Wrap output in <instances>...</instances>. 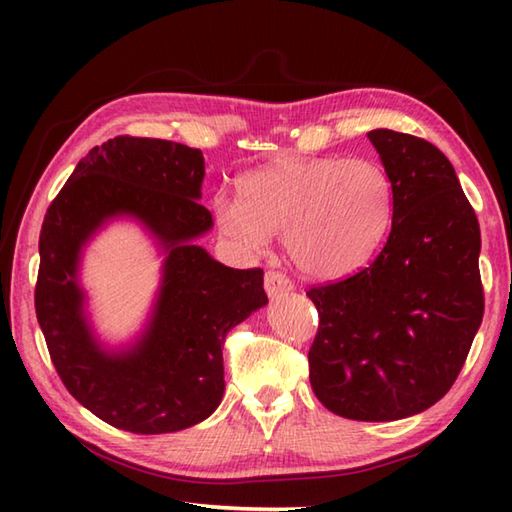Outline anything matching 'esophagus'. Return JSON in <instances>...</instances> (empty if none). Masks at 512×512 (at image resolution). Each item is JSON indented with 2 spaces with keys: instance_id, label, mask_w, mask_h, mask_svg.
Instances as JSON below:
<instances>
[{
  "instance_id": "34e87169",
  "label": "esophagus",
  "mask_w": 512,
  "mask_h": 512,
  "mask_svg": "<svg viewBox=\"0 0 512 512\" xmlns=\"http://www.w3.org/2000/svg\"><path fill=\"white\" fill-rule=\"evenodd\" d=\"M264 288L268 297H279L281 292L292 290V281L284 273H279V270H268L264 275Z\"/></svg>"
}]
</instances>
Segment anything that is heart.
Wrapping results in <instances>:
<instances>
[{
  "mask_svg": "<svg viewBox=\"0 0 512 512\" xmlns=\"http://www.w3.org/2000/svg\"><path fill=\"white\" fill-rule=\"evenodd\" d=\"M237 200L215 198L220 231L246 250L284 235L303 275L341 279L363 268L389 233L394 187L372 158L279 160L246 171Z\"/></svg>",
  "mask_w": 512,
  "mask_h": 512,
  "instance_id": "1",
  "label": "heart"
}]
</instances>
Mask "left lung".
Listing matches in <instances>:
<instances>
[{"label":"left lung","mask_w":512,"mask_h":512,"mask_svg":"<svg viewBox=\"0 0 512 512\" xmlns=\"http://www.w3.org/2000/svg\"><path fill=\"white\" fill-rule=\"evenodd\" d=\"M367 138L394 187L391 231L367 268L308 290L319 310L308 363L336 416L387 422L436 405L458 378L484 314L482 239L436 145L391 129Z\"/></svg>","instance_id":"8db88e82"}]
</instances>
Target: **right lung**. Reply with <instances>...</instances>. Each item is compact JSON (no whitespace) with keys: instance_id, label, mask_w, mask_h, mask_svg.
<instances>
[{"instance_id":"add662e5","label":"right lung","mask_w":512,"mask_h":512,"mask_svg":"<svg viewBox=\"0 0 512 512\" xmlns=\"http://www.w3.org/2000/svg\"><path fill=\"white\" fill-rule=\"evenodd\" d=\"M202 180L200 149L116 136L90 149L43 217L37 321L63 385L116 429L154 436L209 418L224 396L228 330L268 303L262 268H228L195 244L213 226ZM116 216L143 223L166 262L146 330L114 351L93 334L78 266Z\"/></svg>"}]
</instances>
